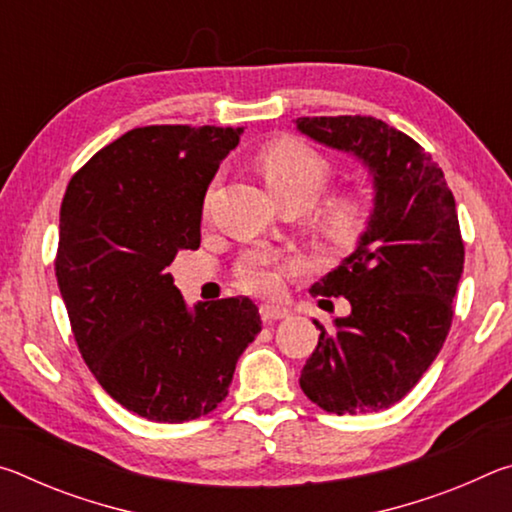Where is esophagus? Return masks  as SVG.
I'll list each match as a JSON object with an SVG mask.
<instances>
[{"mask_svg":"<svg viewBox=\"0 0 512 512\" xmlns=\"http://www.w3.org/2000/svg\"><path fill=\"white\" fill-rule=\"evenodd\" d=\"M259 316H262L264 323H275V320L289 318L291 311L287 307H280V305H262L259 307Z\"/></svg>","mask_w":512,"mask_h":512,"instance_id":"esophagus-1","label":"esophagus"}]
</instances>
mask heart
Returning a JSON list of instances; mask_svg holds the SVG:
<instances>
[{
  "instance_id": "1",
  "label": "heart",
  "mask_w": 512,
  "mask_h": 512,
  "mask_svg": "<svg viewBox=\"0 0 512 512\" xmlns=\"http://www.w3.org/2000/svg\"><path fill=\"white\" fill-rule=\"evenodd\" d=\"M257 171L262 173L268 192L280 205L296 203L309 207L323 192L329 173V160L320 155L309 144L280 137L268 142L255 158ZM366 203L352 194H341L329 201L316 212V228L334 246H350L361 235L366 225ZM293 262L271 250H253L239 264L241 287L255 293H275L280 289L282 275L291 271Z\"/></svg>"
}]
</instances>
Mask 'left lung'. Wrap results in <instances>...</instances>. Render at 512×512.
<instances>
[{
	"label": "left lung",
	"instance_id": "left-lung-1",
	"mask_svg": "<svg viewBox=\"0 0 512 512\" xmlns=\"http://www.w3.org/2000/svg\"><path fill=\"white\" fill-rule=\"evenodd\" d=\"M296 128L348 153L372 178V210L357 248L311 287L352 311L320 329L300 388L336 415L384 411L418 384L452 325L465 248L443 169L386 121L361 115L300 117Z\"/></svg>",
	"mask_w": 512,
	"mask_h": 512
}]
</instances>
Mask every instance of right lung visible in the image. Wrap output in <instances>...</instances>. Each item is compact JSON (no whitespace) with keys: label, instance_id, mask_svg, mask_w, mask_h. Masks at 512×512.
Listing matches in <instances>:
<instances>
[{"label":"right lung","instance_id":"1","mask_svg":"<svg viewBox=\"0 0 512 512\" xmlns=\"http://www.w3.org/2000/svg\"><path fill=\"white\" fill-rule=\"evenodd\" d=\"M244 128L144 126L101 149L60 205L56 280L85 363L112 400L187 422L228 397L262 318L250 298L189 309L167 266L201 246L205 192Z\"/></svg>","mask_w":512,"mask_h":512}]
</instances>
